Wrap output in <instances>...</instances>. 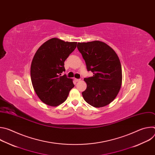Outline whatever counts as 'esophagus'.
Segmentation results:
<instances>
[{
	"mask_svg": "<svg viewBox=\"0 0 155 155\" xmlns=\"http://www.w3.org/2000/svg\"><path fill=\"white\" fill-rule=\"evenodd\" d=\"M74 80V81H75V82H78V81H80V79H77V78H75Z\"/></svg>",
	"mask_w": 155,
	"mask_h": 155,
	"instance_id": "34e87169",
	"label": "esophagus"
}]
</instances>
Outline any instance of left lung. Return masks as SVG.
Wrapping results in <instances>:
<instances>
[{
    "label": "left lung",
    "instance_id": "left-lung-1",
    "mask_svg": "<svg viewBox=\"0 0 155 155\" xmlns=\"http://www.w3.org/2000/svg\"><path fill=\"white\" fill-rule=\"evenodd\" d=\"M77 48L85 61L87 71L93 76L84 78L86 89L84 101L99 108L111 103L117 96L122 84V69L115 51L103 41L79 42Z\"/></svg>",
    "mask_w": 155,
    "mask_h": 155
}]
</instances>
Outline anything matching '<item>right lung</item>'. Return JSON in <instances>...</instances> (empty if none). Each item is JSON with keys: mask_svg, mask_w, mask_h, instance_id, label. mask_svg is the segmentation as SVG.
Returning a JSON list of instances; mask_svg holds the SVG:
<instances>
[{"mask_svg": "<svg viewBox=\"0 0 155 155\" xmlns=\"http://www.w3.org/2000/svg\"><path fill=\"white\" fill-rule=\"evenodd\" d=\"M77 42L51 38L39 47L31 66V78L38 98L47 105L56 107L67 99L74 87L73 80L65 75L64 61L77 47Z\"/></svg>", "mask_w": 155, "mask_h": 155, "instance_id": "1", "label": "right lung"}]
</instances>
